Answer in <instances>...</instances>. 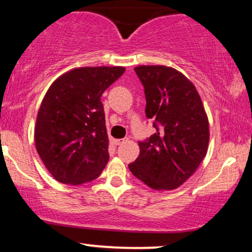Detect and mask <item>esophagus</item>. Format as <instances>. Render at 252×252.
<instances>
[{"instance_id":"34e87169","label":"esophagus","mask_w":252,"mask_h":252,"mask_svg":"<svg viewBox=\"0 0 252 252\" xmlns=\"http://www.w3.org/2000/svg\"><path fill=\"white\" fill-rule=\"evenodd\" d=\"M126 141H128V138H118V140H115L114 142H115V144H117V146H120V144L126 143Z\"/></svg>"}]
</instances>
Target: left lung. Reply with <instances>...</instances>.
<instances>
[{
	"mask_svg": "<svg viewBox=\"0 0 252 252\" xmlns=\"http://www.w3.org/2000/svg\"><path fill=\"white\" fill-rule=\"evenodd\" d=\"M135 72L144 86L146 116L155 121L156 132L138 142L140 155L129 169L153 189H178L206 156V111L193 83L175 68L141 65Z\"/></svg>",
	"mask_w": 252,
	"mask_h": 252,
	"instance_id": "1",
	"label": "left lung"
}]
</instances>
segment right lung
I'll use <instances>...</instances> for the list:
<instances>
[{"mask_svg":"<svg viewBox=\"0 0 252 252\" xmlns=\"http://www.w3.org/2000/svg\"><path fill=\"white\" fill-rule=\"evenodd\" d=\"M122 66L78 67L57 78L37 111L36 152L57 181L82 185L100 175L109 161L103 92Z\"/></svg>","mask_w":252,"mask_h":252,"instance_id":"add662e5","label":"right lung"}]
</instances>
